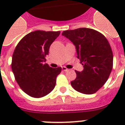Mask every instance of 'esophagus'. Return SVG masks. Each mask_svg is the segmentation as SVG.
Segmentation results:
<instances>
[{
  "mask_svg": "<svg viewBox=\"0 0 125 125\" xmlns=\"http://www.w3.org/2000/svg\"><path fill=\"white\" fill-rule=\"evenodd\" d=\"M62 70L63 71H69V69H68V68H66V67H64V66H63V67H62Z\"/></svg>",
  "mask_w": 125,
  "mask_h": 125,
  "instance_id": "esophagus-1",
  "label": "esophagus"
}]
</instances>
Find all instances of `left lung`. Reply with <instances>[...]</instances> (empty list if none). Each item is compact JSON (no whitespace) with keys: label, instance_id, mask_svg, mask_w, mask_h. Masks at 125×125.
Wrapping results in <instances>:
<instances>
[{"label":"left lung","instance_id":"left-lung-1","mask_svg":"<svg viewBox=\"0 0 125 125\" xmlns=\"http://www.w3.org/2000/svg\"><path fill=\"white\" fill-rule=\"evenodd\" d=\"M62 35L73 43L84 67L81 72L75 71L76 78L71 84L81 93H95L106 82L113 68V55L107 39L89 28L64 31Z\"/></svg>","mask_w":125,"mask_h":125}]
</instances>
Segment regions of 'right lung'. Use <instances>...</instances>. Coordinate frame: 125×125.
Returning a JSON list of instances; mask_svg holds the SVG:
<instances>
[{"mask_svg": "<svg viewBox=\"0 0 125 125\" xmlns=\"http://www.w3.org/2000/svg\"><path fill=\"white\" fill-rule=\"evenodd\" d=\"M60 31H36L24 36L15 47L12 70L24 92L33 98L45 96L52 91L62 68H52L46 62L49 47Z\"/></svg>", "mask_w": 125, "mask_h": 125, "instance_id": "1", "label": "right lung"}]
</instances>
